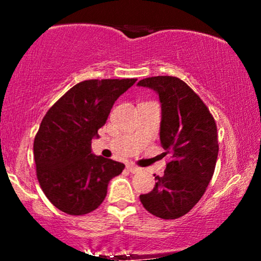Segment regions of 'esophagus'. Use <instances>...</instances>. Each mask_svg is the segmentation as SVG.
I'll return each instance as SVG.
<instances>
[{"instance_id":"esophagus-1","label":"esophagus","mask_w":261,"mask_h":261,"mask_svg":"<svg viewBox=\"0 0 261 261\" xmlns=\"http://www.w3.org/2000/svg\"><path fill=\"white\" fill-rule=\"evenodd\" d=\"M127 169L130 170L131 173H134V174H136V173H140L141 172V168L139 167H136L135 164H127Z\"/></svg>"}]
</instances>
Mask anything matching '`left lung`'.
<instances>
[{"mask_svg": "<svg viewBox=\"0 0 261 261\" xmlns=\"http://www.w3.org/2000/svg\"><path fill=\"white\" fill-rule=\"evenodd\" d=\"M137 85L153 89L162 104L161 143L170 154L163 176L140 195L149 214L163 220L187 215L199 202L212 175L218 155L217 126L201 98L178 77L157 76Z\"/></svg>", "mask_w": 261, "mask_h": 261, "instance_id": "obj_1", "label": "left lung"}]
</instances>
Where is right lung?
<instances>
[{
    "label": "right lung",
    "instance_id": "obj_1",
    "mask_svg": "<svg viewBox=\"0 0 261 261\" xmlns=\"http://www.w3.org/2000/svg\"><path fill=\"white\" fill-rule=\"evenodd\" d=\"M136 79L77 83L47 110L34 139L37 178L55 207L72 216L89 214L107 196L125 164L92 153L91 142L115 100Z\"/></svg>",
    "mask_w": 261,
    "mask_h": 261
}]
</instances>
